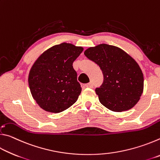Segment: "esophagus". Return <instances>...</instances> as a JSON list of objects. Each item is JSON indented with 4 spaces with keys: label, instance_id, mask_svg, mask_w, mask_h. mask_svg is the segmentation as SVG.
<instances>
[{
    "label": "esophagus",
    "instance_id": "esophagus-1",
    "mask_svg": "<svg viewBox=\"0 0 160 160\" xmlns=\"http://www.w3.org/2000/svg\"><path fill=\"white\" fill-rule=\"evenodd\" d=\"M85 86L87 87V88H93V84L92 82H89L88 84H86Z\"/></svg>",
    "mask_w": 160,
    "mask_h": 160
}]
</instances>
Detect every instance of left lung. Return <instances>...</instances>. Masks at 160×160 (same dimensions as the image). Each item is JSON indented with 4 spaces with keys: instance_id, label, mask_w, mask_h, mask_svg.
I'll return each instance as SVG.
<instances>
[{
    "instance_id": "8db88e82",
    "label": "left lung",
    "mask_w": 160,
    "mask_h": 160,
    "mask_svg": "<svg viewBox=\"0 0 160 160\" xmlns=\"http://www.w3.org/2000/svg\"><path fill=\"white\" fill-rule=\"evenodd\" d=\"M84 54L102 70L104 82L95 90L102 105L111 111L131 109L140 99L144 78L139 65L129 54L112 45L101 44Z\"/></svg>"
}]
</instances>
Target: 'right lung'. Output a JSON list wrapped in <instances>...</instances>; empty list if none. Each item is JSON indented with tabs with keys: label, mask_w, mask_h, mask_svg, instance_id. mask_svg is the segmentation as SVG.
Here are the masks:
<instances>
[{
	"label": "right lung",
	"mask_w": 160,
	"mask_h": 160,
	"mask_svg": "<svg viewBox=\"0 0 160 160\" xmlns=\"http://www.w3.org/2000/svg\"><path fill=\"white\" fill-rule=\"evenodd\" d=\"M82 51V47L64 42L48 48L32 65L29 90L42 109L60 113L76 102L82 88L72 63Z\"/></svg>",
	"instance_id": "obj_1"
}]
</instances>
